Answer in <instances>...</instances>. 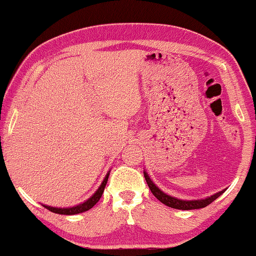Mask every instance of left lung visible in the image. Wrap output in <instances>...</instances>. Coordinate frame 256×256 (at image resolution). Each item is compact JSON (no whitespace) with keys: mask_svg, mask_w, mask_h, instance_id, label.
<instances>
[{"mask_svg":"<svg viewBox=\"0 0 256 256\" xmlns=\"http://www.w3.org/2000/svg\"><path fill=\"white\" fill-rule=\"evenodd\" d=\"M144 174V178L146 180V184H148V186L150 188V191L152 192V194L155 196V197L158 199L160 202H163L164 205L169 206V208H177V210H197V208H206V206L211 204L212 202H214L216 198L219 197V196H222L225 190L218 192V194H214L211 197H208V198H204V199H196V200H183V199H178V198H174V197H171V196L164 194L163 191H160L158 188L156 186L155 184H154V182L150 180V177L148 176V174L143 172Z\"/></svg>","mask_w":256,"mask_h":256,"instance_id":"left-lung-1","label":"left lung"}]
</instances>
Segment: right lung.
<instances>
[{
    "instance_id": "right-lung-1",
    "label": "right lung",
    "mask_w": 256,
    "mask_h": 256,
    "mask_svg": "<svg viewBox=\"0 0 256 256\" xmlns=\"http://www.w3.org/2000/svg\"><path fill=\"white\" fill-rule=\"evenodd\" d=\"M108 177H110V172L106 174V177H104V180H102V183H101L99 188H98V190L96 191V194H94L90 198L87 199L86 202H82V204L72 206V208H52V206H48V205H43V206L45 208H48V211H51L54 213H58V214H65V216L78 214V213H82V212L88 211V210L92 208L93 206L100 200L101 196H102V194H104V188H106Z\"/></svg>"
}]
</instances>
